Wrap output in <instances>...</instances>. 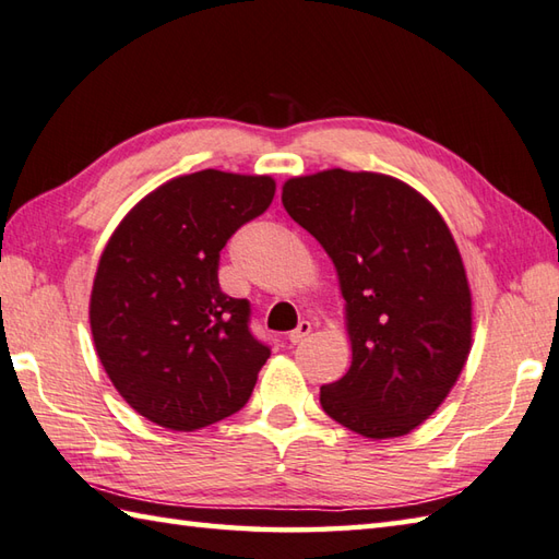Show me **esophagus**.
Returning <instances> with one entry per match:
<instances>
[{"label":"esophagus","mask_w":559,"mask_h":559,"mask_svg":"<svg viewBox=\"0 0 559 559\" xmlns=\"http://www.w3.org/2000/svg\"><path fill=\"white\" fill-rule=\"evenodd\" d=\"M309 335H311V323L309 321H299V325H296V330H292V333L287 335V340H289L292 345H299Z\"/></svg>","instance_id":"34e87169"}]
</instances>
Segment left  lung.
Returning a JSON list of instances; mask_svg holds the SVG:
<instances>
[{
  "label": "left lung",
  "instance_id": "1",
  "mask_svg": "<svg viewBox=\"0 0 559 559\" xmlns=\"http://www.w3.org/2000/svg\"><path fill=\"white\" fill-rule=\"evenodd\" d=\"M282 204L325 248L345 296L352 367L323 385V409L361 437L407 435L471 352V287L447 222L403 180L369 170L289 178Z\"/></svg>",
  "mask_w": 559,
  "mask_h": 559
}]
</instances>
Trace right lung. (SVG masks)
Segmentation results:
<instances>
[{
    "instance_id": "add662e5",
    "label": "right lung",
    "mask_w": 559,
    "mask_h": 559,
    "mask_svg": "<svg viewBox=\"0 0 559 559\" xmlns=\"http://www.w3.org/2000/svg\"><path fill=\"white\" fill-rule=\"evenodd\" d=\"M275 198L270 176L168 180L112 231L91 292V333L118 393L142 417L195 431L238 413L270 357L250 304L219 287V253Z\"/></svg>"
}]
</instances>
